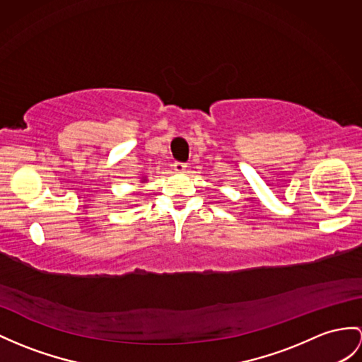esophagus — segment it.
Wrapping results in <instances>:
<instances>
[{
	"instance_id": "obj_1",
	"label": "esophagus",
	"mask_w": 362,
	"mask_h": 362,
	"mask_svg": "<svg viewBox=\"0 0 362 362\" xmlns=\"http://www.w3.org/2000/svg\"><path fill=\"white\" fill-rule=\"evenodd\" d=\"M186 167H187V164L186 163H181V161H175L173 163V169H175V172H184L186 170Z\"/></svg>"
}]
</instances>
